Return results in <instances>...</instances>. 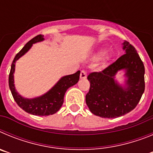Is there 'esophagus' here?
<instances>
[{
	"mask_svg": "<svg viewBox=\"0 0 153 153\" xmlns=\"http://www.w3.org/2000/svg\"><path fill=\"white\" fill-rule=\"evenodd\" d=\"M86 72L84 70H82L80 72V79H86Z\"/></svg>",
	"mask_w": 153,
	"mask_h": 153,
	"instance_id": "obj_1",
	"label": "esophagus"
}]
</instances>
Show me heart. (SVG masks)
<instances>
[{"mask_svg":"<svg viewBox=\"0 0 153 153\" xmlns=\"http://www.w3.org/2000/svg\"><path fill=\"white\" fill-rule=\"evenodd\" d=\"M105 53L106 52H105L104 50H100V51H99L98 52H97V54H96V58H97V59H99V58L102 57V56L105 54Z\"/></svg>","mask_w":153,"mask_h":153,"instance_id":"obj_1","label":"heart"}]
</instances>
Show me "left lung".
Listing matches in <instances>:
<instances>
[{"label":"left lung","instance_id":"left-lung-1","mask_svg":"<svg viewBox=\"0 0 153 153\" xmlns=\"http://www.w3.org/2000/svg\"><path fill=\"white\" fill-rule=\"evenodd\" d=\"M125 54L100 72H93L87 76L90 90L86 95L89 109L102 118H117L132 111L140 102L145 90V67L135 47L124 41ZM121 69L126 70V88L114 80Z\"/></svg>","mask_w":153,"mask_h":153}]
</instances>
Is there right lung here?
<instances>
[{
	"mask_svg": "<svg viewBox=\"0 0 153 153\" xmlns=\"http://www.w3.org/2000/svg\"><path fill=\"white\" fill-rule=\"evenodd\" d=\"M44 40V35L40 34L27 42L13 59L9 74V87L14 100L24 111L36 116H49L56 113L63 105V98L67 89L77 83L80 74V71L78 70L77 72L74 74L64 76L49 91L39 97L27 99L21 97L16 91L15 86L13 84V73L15 70V63L19 58L25 54L30 49L33 44Z\"/></svg>",
	"mask_w": 153,
	"mask_h": 153,
	"instance_id": "obj_1",
	"label": "right lung"
}]
</instances>
